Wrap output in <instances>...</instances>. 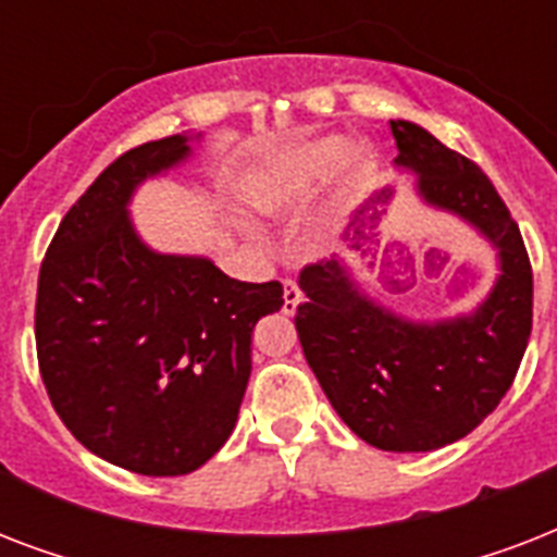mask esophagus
I'll return each mask as SVG.
<instances>
[{"mask_svg":"<svg viewBox=\"0 0 557 557\" xmlns=\"http://www.w3.org/2000/svg\"><path fill=\"white\" fill-rule=\"evenodd\" d=\"M300 300H304V295H300V288H297L295 280H286V283H283V312L295 314Z\"/></svg>","mask_w":557,"mask_h":557,"instance_id":"34e87169","label":"esophagus"}]
</instances>
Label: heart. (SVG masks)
<instances>
[{
  "mask_svg": "<svg viewBox=\"0 0 557 557\" xmlns=\"http://www.w3.org/2000/svg\"><path fill=\"white\" fill-rule=\"evenodd\" d=\"M332 170V208L347 210L375 178V152L341 135L304 138L260 161L248 176L245 196L265 216L288 219L309 205Z\"/></svg>",
  "mask_w": 557,
  "mask_h": 557,
  "instance_id": "1",
  "label": "heart"
}]
</instances>
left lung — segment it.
Wrapping results in <instances>:
<instances>
[{"instance_id": "left-lung-1", "label": "left lung", "mask_w": 557, "mask_h": 557, "mask_svg": "<svg viewBox=\"0 0 557 557\" xmlns=\"http://www.w3.org/2000/svg\"><path fill=\"white\" fill-rule=\"evenodd\" d=\"M396 170L424 208L474 227L497 253V280L471 312L413 321L367 292L352 262L304 269L297 335L349 431L381 450H436L500 405L532 332L527 245L483 170L413 121H389Z\"/></svg>"}]
</instances>
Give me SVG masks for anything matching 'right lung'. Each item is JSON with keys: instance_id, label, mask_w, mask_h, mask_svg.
<instances>
[{"instance_id": "add662e5", "label": "right lung", "mask_w": 557, "mask_h": 557, "mask_svg": "<svg viewBox=\"0 0 557 557\" xmlns=\"http://www.w3.org/2000/svg\"><path fill=\"white\" fill-rule=\"evenodd\" d=\"M201 133L124 152L63 216L37 286V358L57 416L112 466L178 476L227 442L260 318L283 286L243 283L201 253L144 243L129 201L182 168Z\"/></svg>"}]
</instances>
